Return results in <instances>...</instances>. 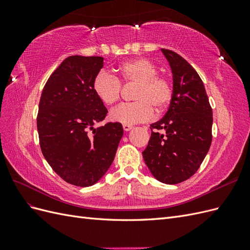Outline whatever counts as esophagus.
<instances>
[{
    "label": "esophagus",
    "instance_id": "34e87169",
    "mask_svg": "<svg viewBox=\"0 0 250 250\" xmlns=\"http://www.w3.org/2000/svg\"><path fill=\"white\" fill-rule=\"evenodd\" d=\"M123 129L125 131H129L130 129H132V126L131 125H128V124H123Z\"/></svg>",
    "mask_w": 250,
    "mask_h": 250
}]
</instances>
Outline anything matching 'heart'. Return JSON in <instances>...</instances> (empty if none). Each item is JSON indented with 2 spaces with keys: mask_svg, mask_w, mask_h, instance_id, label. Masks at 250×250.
Returning a JSON list of instances; mask_svg holds the SVG:
<instances>
[{
  "mask_svg": "<svg viewBox=\"0 0 250 250\" xmlns=\"http://www.w3.org/2000/svg\"><path fill=\"white\" fill-rule=\"evenodd\" d=\"M155 65L146 58H135L123 62L118 67V78L113 75L100 71L93 80V90L102 103L112 105L119 101L122 84L137 83L130 103H123L111 109L110 119L123 124L144 123L154 117L157 112L168 106L172 96L171 82L156 74Z\"/></svg>",
  "mask_w": 250,
  "mask_h": 250,
  "instance_id": "b5f03b06",
  "label": "heart"
}]
</instances>
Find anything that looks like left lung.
<instances>
[{"instance_id":"1","label":"left lung","mask_w":250,"mask_h":250,"mask_svg":"<svg viewBox=\"0 0 250 250\" xmlns=\"http://www.w3.org/2000/svg\"><path fill=\"white\" fill-rule=\"evenodd\" d=\"M162 51L172 70L173 96L165 117L150 125L152 132L143 157L157 180L176 185L193 176L208 153L213 110L194 67L177 53Z\"/></svg>"}]
</instances>
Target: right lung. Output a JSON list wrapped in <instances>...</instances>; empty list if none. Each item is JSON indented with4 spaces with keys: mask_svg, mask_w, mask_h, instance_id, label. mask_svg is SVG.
<instances>
[{
    "mask_svg": "<svg viewBox=\"0 0 250 250\" xmlns=\"http://www.w3.org/2000/svg\"><path fill=\"white\" fill-rule=\"evenodd\" d=\"M103 67V57L70 56L52 73L43 86L37 113L42 155L66 183L96 184L115 158L123 127L108 122L107 109L93 90V80Z\"/></svg>",
    "mask_w": 250,
    "mask_h": 250,
    "instance_id": "right-lung-1",
    "label": "right lung"
}]
</instances>
